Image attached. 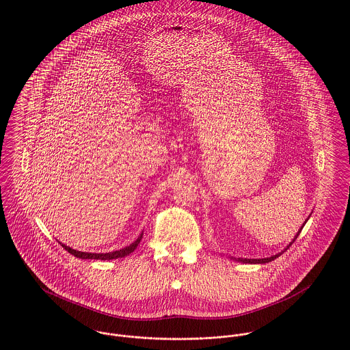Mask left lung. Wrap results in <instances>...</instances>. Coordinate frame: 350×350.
Returning <instances> with one entry per match:
<instances>
[{"instance_id":"left-lung-1","label":"left lung","mask_w":350,"mask_h":350,"mask_svg":"<svg viewBox=\"0 0 350 350\" xmlns=\"http://www.w3.org/2000/svg\"><path fill=\"white\" fill-rule=\"evenodd\" d=\"M304 226V225H303ZM303 226L300 228L299 233L301 232V229H303ZM299 233L297 234V237L299 236ZM297 237L294 239V241L297 240ZM291 245V244H290ZM290 245L287 247V248H290ZM282 253H279V254H275V256H271V257H267V258H239V261H243V262H248V264H262V262H269V261H272V260H275L276 257H279Z\"/></svg>"}]
</instances>
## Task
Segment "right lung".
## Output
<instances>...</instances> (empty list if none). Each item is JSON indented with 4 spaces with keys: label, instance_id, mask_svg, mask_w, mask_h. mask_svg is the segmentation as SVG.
Here are the masks:
<instances>
[{
    "label": "right lung",
    "instance_id": "1",
    "mask_svg": "<svg viewBox=\"0 0 350 350\" xmlns=\"http://www.w3.org/2000/svg\"><path fill=\"white\" fill-rule=\"evenodd\" d=\"M142 237H143V234L135 241V243H132L129 247H126V248H122V250H114V252H109V253H88V252H79V250H71L70 247H66V245H63L62 244V247L64 248V250H67L68 253H71V254H74L75 257H79V258H94V260H113V258H121V257H125V256H128L129 253H132L133 250L137 248V245H139V243L142 241Z\"/></svg>",
    "mask_w": 350,
    "mask_h": 350
}]
</instances>
